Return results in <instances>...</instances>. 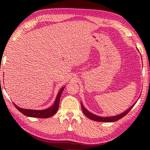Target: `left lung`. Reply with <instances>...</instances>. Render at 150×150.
Returning <instances> with one entry per match:
<instances>
[{
  "mask_svg": "<svg viewBox=\"0 0 150 150\" xmlns=\"http://www.w3.org/2000/svg\"><path fill=\"white\" fill-rule=\"evenodd\" d=\"M136 103H134L130 108H129L128 110L124 111L123 113L120 114V115H116V116H108V117H102V116H98L97 115H94V114L90 112L89 111L87 110V109H86L84 107V106H83L82 103H81V108H82L83 113H84L85 115L87 116L88 118H90L91 120L97 121V122H110L117 121L118 120H120V118L124 117V116H126L127 114H128L129 112L130 111L131 109L133 108V106L135 105Z\"/></svg>",
  "mask_w": 150,
  "mask_h": 150,
  "instance_id": "left-lung-1",
  "label": "left lung"
}]
</instances>
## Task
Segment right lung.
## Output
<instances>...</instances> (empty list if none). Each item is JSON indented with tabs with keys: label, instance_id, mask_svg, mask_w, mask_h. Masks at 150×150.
I'll return each instance as SVG.
<instances>
[{
	"label": "right lung",
	"instance_id": "add662e5",
	"mask_svg": "<svg viewBox=\"0 0 150 150\" xmlns=\"http://www.w3.org/2000/svg\"><path fill=\"white\" fill-rule=\"evenodd\" d=\"M1 83V80H0ZM65 87H62L61 88L60 91L58 93L57 97L55 98V103H54L52 106H50V108H47L44 110H30V109H24L22 108H20L19 106L15 105L14 103V105L15 107L17 108V110H18L20 112H22L23 115L27 116H30V117H34V118H46L52 116L54 115L56 113L58 108H59V100L60 97L62 95V93L63 92V89H64Z\"/></svg>",
	"mask_w": 150,
	"mask_h": 150
}]
</instances>
